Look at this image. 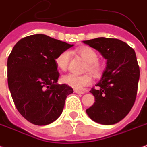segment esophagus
<instances>
[{"label": "esophagus", "instance_id": "1", "mask_svg": "<svg viewBox=\"0 0 147 147\" xmlns=\"http://www.w3.org/2000/svg\"><path fill=\"white\" fill-rule=\"evenodd\" d=\"M74 92L75 93H78V94H84V92L83 91H81V90H74Z\"/></svg>", "mask_w": 147, "mask_h": 147}]
</instances>
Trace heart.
Instances as JSON below:
<instances>
[{
  "mask_svg": "<svg viewBox=\"0 0 147 147\" xmlns=\"http://www.w3.org/2000/svg\"><path fill=\"white\" fill-rule=\"evenodd\" d=\"M79 55L87 62L86 71H90L94 76H100L102 72V65L98 61V54L90 47H82L78 51ZM70 60V52L64 51L60 53L55 58V64L60 70L65 71L68 68ZM62 82L68 86L76 90H81L85 86H90L93 82V79L90 75L77 76L75 74H67L61 78Z\"/></svg>",
  "mask_w": 147,
  "mask_h": 147,
  "instance_id": "obj_1",
  "label": "heart"
}]
</instances>
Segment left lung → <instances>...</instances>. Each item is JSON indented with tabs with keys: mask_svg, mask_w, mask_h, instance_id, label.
Here are the masks:
<instances>
[{
	"mask_svg": "<svg viewBox=\"0 0 147 147\" xmlns=\"http://www.w3.org/2000/svg\"><path fill=\"white\" fill-rule=\"evenodd\" d=\"M83 43L97 50L107 60L100 82L90 92L95 102L86 113L101 125H114L131 111L137 94L140 67L135 51L123 41L99 37Z\"/></svg>",
	"mask_w": 147,
	"mask_h": 147,
	"instance_id": "8db88e82",
	"label": "left lung"
}]
</instances>
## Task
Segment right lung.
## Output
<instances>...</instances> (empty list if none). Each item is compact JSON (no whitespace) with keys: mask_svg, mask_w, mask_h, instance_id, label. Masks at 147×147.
Returning <instances> with one entry per match:
<instances>
[{"mask_svg":"<svg viewBox=\"0 0 147 147\" xmlns=\"http://www.w3.org/2000/svg\"><path fill=\"white\" fill-rule=\"evenodd\" d=\"M73 44L43 34L22 38L7 58V83L16 108L36 125H46L62 113L68 85L57 84L59 73L55 58Z\"/></svg>","mask_w":147,"mask_h":147,"instance_id":"1","label":"right lung"}]
</instances>
